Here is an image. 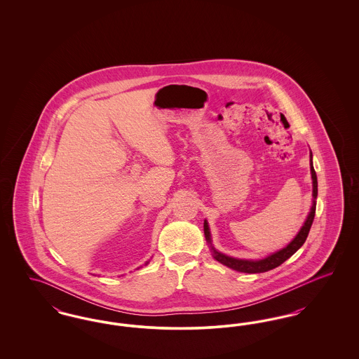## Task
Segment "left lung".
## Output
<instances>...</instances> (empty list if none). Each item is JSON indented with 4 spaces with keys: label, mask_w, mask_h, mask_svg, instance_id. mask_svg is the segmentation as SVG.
I'll return each mask as SVG.
<instances>
[{
    "label": "left lung",
    "mask_w": 359,
    "mask_h": 359,
    "mask_svg": "<svg viewBox=\"0 0 359 359\" xmlns=\"http://www.w3.org/2000/svg\"><path fill=\"white\" fill-rule=\"evenodd\" d=\"M311 175H312V196H313V205L311 207V211L308 214L307 221L303 224V227L300 229L299 234L293 238L290 245L278 252H276L273 255L264 258V259H238V258H233V257L224 256L222 253L217 252L212 245H211V237H210V229H208V223L205 221V236L207 242L210 243V248L212 250L214 258L217 261H219L223 265L237 271V272H243V273H262V272H268L272 271L274 268L280 266L283 262H285L290 257L293 256L306 242L309 233V229L313 222L315 218V211H316V198H318V177H316V172L313 170V164H312V154H311Z\"/></svg>",
    "instance_id": "left-lung-1"
}]
</instances>
